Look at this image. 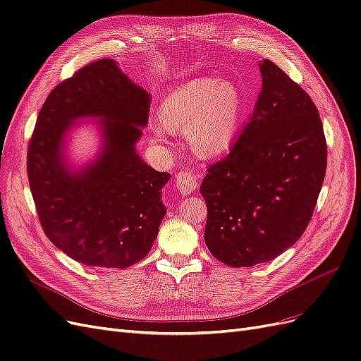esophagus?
I'll use <instances>...</instances> for the list:
<instances>
[{
	"instance_id": "1",
	"label": "esophagus",
	"mask_w": 361,
	"mask_h": 361,
	"mask_svg": "<svg viewBox=\"0 0 361 361\" xmlns=\"http://www.w3.org/2000/svg\"><path fill=\"white\" fill-rule=\"evenodd\" d=\"M197 180H199L197 176H195L192 171L185 170V171H180L176 174V182L174 183H176V188L180 194L187 195V194L194 192L195 188H197V185H199Z\"/></svg>"
}]
</instances>
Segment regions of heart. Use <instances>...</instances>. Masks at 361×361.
<instances>
[{"label":"heart","mask_w":361,"mask_h":361,"mask_svg":"<svg viewBox=\"0 0 361 361\" xmlns=\"http://www.w3.org/2000/svg\"><path fill=\"white\" fill-rule=\"evenodd\" d=\"M244 116L245 97L235 82L195 78L164 97L150 135L155 145L171 146V133L185 134L194 154L215 158L233 146Z\"/></svg>","instance_id":"obj_1"}]
</instances>
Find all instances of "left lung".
Segmentation results:
<instances>
[{"label": "left lung", "instance_id": "left-lung-1", "mask_svg": "<svg viewBox=\"0 0 361 361\" xmlns=\"http://www.w3.org/2000/svg\"><path fill=\"white\" fill-rule=\"evenodd\" d=\"M253 116L221 161L207 169L204 243L223 264H264L298 241L326 169V145L310 96L269 60Z\"/></svg>", "mask_w": 361, "mask_h": 361}]
</instances>
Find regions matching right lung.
<instances>
[{"mask_svg": "<svg viewBox=\"0 0 361 361\" xmlns=\"http://www.w3.org/2000/svg\"><path fill=\"white\" fill-rule=\"evenodd\" d=\"M150 93L104 59L59 84L43 104L28 146V180L51 243L82 265L129 268L152 248L167 209L170 173L140 157ZM94 121L98 152L75 164L73 126Z\"/></svg>", "mask_w": 361, "mask_h": 361, "instance_id": "add662e5", "label": "right lung"}]
</instances>
